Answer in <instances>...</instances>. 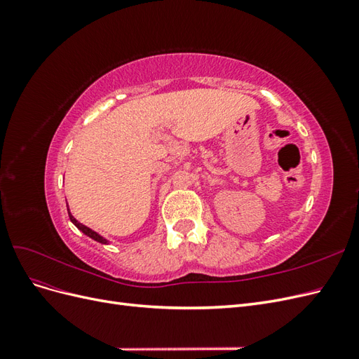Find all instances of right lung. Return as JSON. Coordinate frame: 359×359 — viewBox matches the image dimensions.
I'll return each instance as SVG.
<instances>
[{"label":"right lung","mask_w":359,"mask_h":359,"mask_svg":"<svg viewBox=\"0 0 359 359\" xmlns=\"http://www.w3.org/2000/svg\"><path fill=\"white\" fill-rule=\"evenodd\" d=\"M67 211H69V210H67ZM69 217H70V220H72V223H73V224H74L76 227H78V229H79V231H82V232H83L85 235H88L90 238H93V240H94V241H99V243H102V244H106V243H107V241L104 240V238H103V236H100L99 233H95L94 231H91V229H90V227H86L85 224H82V223H79L78 220H76V219H74V217H73V215L70 214V211H69Z\"/></svg>","instance_id":"right-lung-1"}]
</instances>
